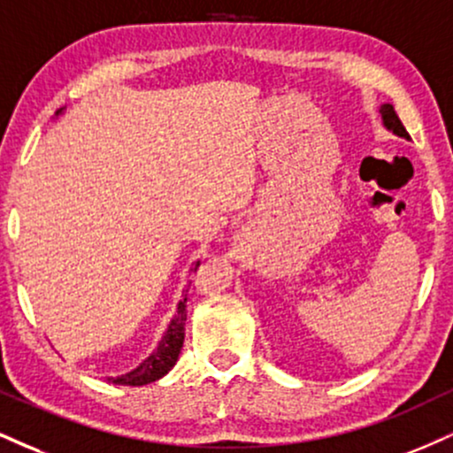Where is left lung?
<instances>
[{
    "mask_svg": "<svg viewBox=\"0 0 453 453\" xmlns=\"http://www.w3.org/2000/svg\"><path fill=\"white\" fill-rule=\"evenodd\" d=\"M380 113H382V118H384V124H386V128H390L392 133H395V134H399V137H405V139H410V134H407L405 127H403V122H401V119H399V116H396L395 107H392V105H382V109H380Z\"/></svg>",
    "mask_w": 453,
    "mask_h": 453,
    "instance_id": "8db88e82",
    "label": "left lung"
}]
</instances>
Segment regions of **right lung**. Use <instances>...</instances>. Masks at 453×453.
Here are the masks:
<instances>
[{
	"label": "right lung",
	"mask_w": 453,
	"mask_h": 453,
	"mask_svg": "<svg viewBox=\"0 0 453 453\" xmlns=\"http://www.w3.org/2000/svg\"><path fill=\"white\" fill-rule=\"evenodd\" d=\"M196 268H198V264L194 265V270ZM185 302H188V296L179 302L177 314H174L171 325H168V331L165 334V337H162L160 344H157L156 352L151 354V357H147L137 369H133L130 373L122 375V378H109V382L122 384V386H143V384L156 382V380H160L162 375L171 372L173 365L177 363L179 352H181V346H183L185 319H188V310H185L188 306H185Z\"/></svg>",
	"instance_id": "obj_1"
}]
</instances>
